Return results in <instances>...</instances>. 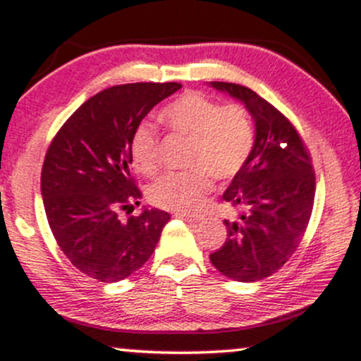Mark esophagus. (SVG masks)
Instances as JSON below:
<instances>
[{
    "mask_svg": "<svg viewBox=\"0 0 361 361\" xmlns=\"http://www.w3.org/2000/svg\"><path fill=\"white\" fill-rule=\"evenodd\" d=\"M176 217H181V219L188 221V223H199V217H195V216H187V214H176Z\"/></svg>",
    "mask_w": 361,
    "mask_h": 361,
    "instance_id": "esophagus-1",
    "label": "esophagus"
}]
</instances>
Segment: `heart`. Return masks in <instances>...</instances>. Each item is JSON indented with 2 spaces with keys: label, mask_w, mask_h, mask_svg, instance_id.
<instances>
[{
  "label": "heart",
  "mask_w": 361,
  "mask_h": 361,
  "mask_svg": "<svg viewBox=\"0 0 361 361\" xmlns=\"http://www.w3.org/2000/svg\"><path fill=\"white\" fill-rule=\"evenodd\" d=\"M178 135L190 138L185 173H169L149 185L147 199L156 207L174 212H193L200 207L216 180H231L250 157L255 130L247 109L238 104L219 106L199 92H187L161 114ZM133 168L152 174L157 168V133L142 123L130 140Z\"/></svg>",
  "instance_id": "1"
}]
</instances>
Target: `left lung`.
Returning <instances> with one entry per match:
<instances>
[{
  "instance_id": "left-lung-1",
  "label": "left lung",
  "mask_w": 361,
  "mask_h": 361,
  "mask_svg": "<svg viewBox=\"0 0 361 361\" xmlns=\"http://www.w3.org/2000/svg\"><path fill=\"white\" fill-rule=\"evenodd\" d=\"M207 85L241 102L255 126L250 157L223 195L240 214L224 221L228 235L211 262L229 279L255 283L279 271L298 248L314 207L315 174L302 138L274 106L248 87Z\"/></svg>"
}]
</instances>
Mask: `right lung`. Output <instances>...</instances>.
I'll return each mask as SVG.
<instances>
[{
    "instance_id": "1",
    "label": "right lung",
    "mask_w": 361,
    "mask_h": 361,
    "mask_svg": "<svg viewBox=\"0 0 361 361\" xmlns=\"http://www.w3.org/2000/svg\"><path fill=\"white\" fill-rule=\"evenodd\" d=\"M181 84H126L102 90L66 120L47 149L41 193L51 231L78 271L118 283L154 253L171 219L156 207L120 221V209L140 205L130 178V140L154 106Z\"/></svg>"
}]
</instances>
